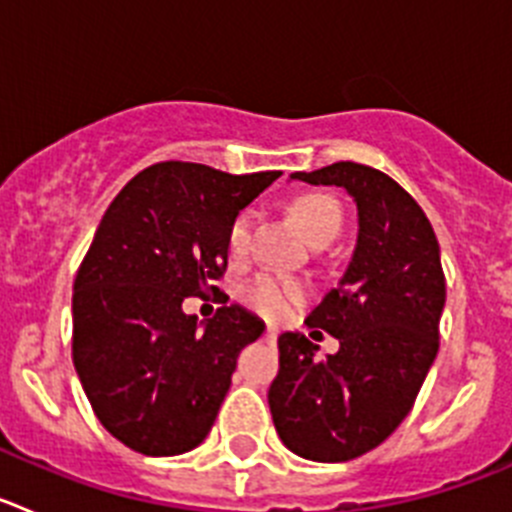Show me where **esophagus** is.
<instances>
[{"mask_svg":"<svg viewBox=\"0 0 512 512\" xmlns=\"http://www.w3.org/2000/svg\"><path fill=\"white\" fill-rule=\"evenodd\" d=\"M277 336H279V330L274 328V325H266V341L274 343V341H277Z\"/></svg>","mask_w":512,"mask_h":512,"instance_id":"34e87169","label":"esophagus"}]
</instances>
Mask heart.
I'll list each match as a JSON object with an SVG mask.
<instances>
[{
	"mask_svg": "<svg viewBox=\"0 0 512 512\" xmlns=\"http://www.w3.org/2000/svg\"><path fill=\"white\" fill-rule=\"evenodd\" d=\"M289 212L295 217V223L300 225L302 233L310 238L312 243H330L338 235L343 225V212L330 194L323 192H307L300 194ZM251 230L253 220L248 212H238V215L230 220L228 235H225V243H228L230 259H243L251 246ZM307 295V287L297 279L279 277V274H261V277L253 279L251 284L241 289V297L251 310H256L264 318H287L289 312L295 310Z\"/></svg>",
	"mask_w": 512,
	"mask_h": 512,
	"instance_id": "obj_1",
	"label": "heart"
}]
</instances>
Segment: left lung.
I'll list each match as a JSON object with an SVG mask.
<instances>
[{"instance_id":"8db88e82","label":"left lung","mask_w":512,"mask_h":512,"mask_svg":"<svg viewBox=\"0 0 512 512\" xmlns=\"http://www.w3.org/2000/svg\"><path fill=\"white\" fill-rule=\"evenodd\" d=\"M292 179L346 189L359 235L338 287L307 315L341 348L318 359L310 338L282 333L271 418L302 459L351 461L392 436L436 359L446 302L441 251L418 202L372 166L338 161Z\"/></svg>"}]
</instances>
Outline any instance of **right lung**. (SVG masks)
I'll return each mask as SVG.
<instances>
[{"label":"right lung","instance_id":"add662e5","mask_svg":"<svg viewBox=\"0 0 512 512\" xmlns=\"http://www.w3.org/2000/svg\"><path fill=\"white\" fill-rule=\"evenodd\" d=\"M274 179L164 161L104 212L76 271L71 351L94 415L128 449L176 456L210 433L238 354L264 323L241 305L197 323L182 302L220 292L230 220Z\"/></svg>","mask_w":512,"mask_h":512}]
</instances>
